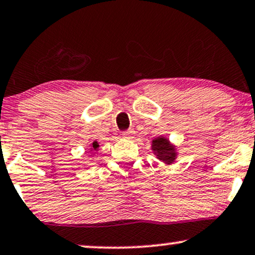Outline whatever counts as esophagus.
I'll use <instances>...</instances> for the list:
<instances>
[{
    "mask_svg": "<svg viewBox=\"0 0 255 255\" xmlns=\"http://www.w3.org/2000/svg\"><path fill=\"white\" fill-rule=\"evenodd\" d=\"M134 134H135L134 130H126L121 135H122V137H125V138H133Z\"/></svg>",
    "mask_w": 255,
    "mask_h": 255,
    "instance_id": "34e87169",
    "label": "esophagus"
}]
</instances>
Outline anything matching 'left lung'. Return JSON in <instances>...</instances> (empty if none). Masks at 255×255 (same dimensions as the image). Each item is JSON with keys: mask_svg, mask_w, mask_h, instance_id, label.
Listing matches in <instances>:
<instances>
[{"mask_svg": "<svg viewBox=\"0 0 255 255\" xmlns=\"http://www.w3.org/2000/svg\"><path fill=\"white\" fill-rule=\"evenodd\" d=\"M151 147L159 161L167 163V164H170L175 161L176 149L165 137H157L152 140Z\"/></svg>", "mask_w": 255, "mask_h": 255, "instance_id": "obj_1", "label": "left lung"}]
</instances>
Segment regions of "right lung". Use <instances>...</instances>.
Returning a JSON list of instances; mask_svg holds the SVG:
<instances>
[{"mask_svg": "<svg viewBox=\"0 0 255 255\" xmlns=\"http://www.w3.org/2000/svg\"><path fill=\"white\" fill-rule=\"evenodd\" d=\"M98 148H99V144H98L97 141H94L92 143V150H97Z\"/></svg>", "mask_w": 255, "mask_h": 255, "instance_id": "1", "label": "right lung"}]
</instances>
